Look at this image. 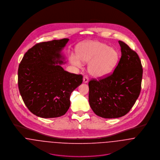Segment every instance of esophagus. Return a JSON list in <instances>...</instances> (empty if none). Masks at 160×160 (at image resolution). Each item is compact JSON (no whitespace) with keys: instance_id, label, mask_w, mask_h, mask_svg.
Returning a JSON list of instances; mask_svg holds the SVG:
<instances>
[{"instance_id":"esophagus-1","label":"esophagus","mask_w":160,"mask_h":160,"mask_svg":"<svg viewBox=\"0 0 160 160\" xmlns=\"http://www.w3.org/2000/svg\"><path fill=\"white\" fill-rule=\"evenodd\" d=\"M89 81V78L87 76H85L83 78V82H88Z\"/></svg>"}]
</instances>
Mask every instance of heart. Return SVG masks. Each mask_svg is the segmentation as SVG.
Returning <instances> with one entry per match:
<instances>
[{"label": "heart", "instance_id": "1", "mask_svg": "<svg viewBox=\"0 0 160 160\" xmlns=\"http://www.w3.org/2000/svg\"><path fill=\"white\" fill-rule=\"evenodd\" d=\"M77 52L78 55H70L71 63L76 67H81L82 62H89V73L97 78L110 74L119 60V53L116 49L99 41L85 42L78 47Z\"/></svg>", "mask_w": 160, "mask_h": 160}]
</instances>
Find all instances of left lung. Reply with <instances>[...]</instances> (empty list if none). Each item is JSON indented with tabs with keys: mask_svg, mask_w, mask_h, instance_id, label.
I'll return each instance as SVG.
<instances>
[{
	"mask_svg": "<svg viewBox=\"0 0 160 160\" xmlns=\"http://www.w3.org/2000/svg\"><path fill=\"white\" fill-rule=\"evenodd\" d=\"M121 57L114 71L89 82V102L93 112L104 118H117L132 108L141 91L143 69L137 53L118 41Z\"/></svg>",
	"mask_w": 160,
	"mask_h": 160,
	"instance_id": "obj_1",
	"label": "left lung"
}]
</instances>
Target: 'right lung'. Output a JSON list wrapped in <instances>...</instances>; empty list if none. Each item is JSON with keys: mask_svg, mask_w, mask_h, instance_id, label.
<instances>
[{"mask_svg": "<svg viewBox=\"0 0 160 160\" xmlns=\"http://www.w3.org/2000/svg\"><path fill=\"white\" fill-rule=\"evenodd\" d=\"M42 42L24 54L18 70V85L28 110L44 118L60 117L70 106V95L82 82V74L65 71L60 52L68 41Z\"/></svg>", "mask_w": 160, "mask_h": 160, "instance_id": "add662e5", "label": "right lung"}]
</instances>
